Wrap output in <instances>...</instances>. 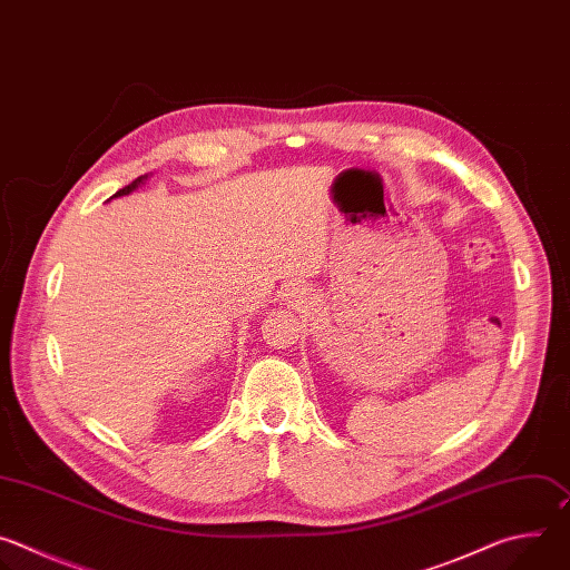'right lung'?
Listing matches in <instances>:
<instances>
[{"label":"right lung","instance_id":"obj_1","mask_svg":"<svg viewBox=\"0 0 570 570\" xmlns=\"http://www.w3.org/2000/svg\"><path fill=\"white\" fill-rule=\"evenodd\" d=\"M150 176H153V174H146V176H139V178H137V180H132V183H130V185H128V187H124V189H119V191H117V194H115V196H112V198H121V196H128V194H132V191H135V189H139V187H141V185H146V180H148V178H150ZM112 198H110V200H112Z\"/></svg>","mask_w":570,"mask_h":570}]
</instances>
